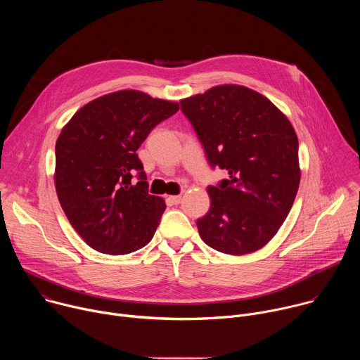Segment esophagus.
Listing matches in <instances>:
<instances>
[{"mask_svg":"<svg viewBox=\"0 0 360 360\" xmlns=\"http://www.w3.org/2000/svg\"><path fill=\"white\" fill-rule=\"evenodd\" d=\"M167 199H168V202H169L171 205H178V203H181V195H171V196H168Z\"/></svg>","mask_w":360,"mask_h":360,"instance_id":"obj_1","label":"esophagus"}]
</instances>
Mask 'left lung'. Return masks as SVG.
Returning <instances> with one entry per match:
<instances>
[{
	"label": "left lung",
	"mask_w": 360,
	"mask_h": 360,
	"mask_svg": "<svg viewBox=\"0 0 360 360\" xmlns=\"http://www.w3.org/2000/svg\"><path fill=\"white\" fill-rule=\"evenodd\" d=\"M212 168L211 208L196 221L208 246L229 255L264 248L286 219L300 181L299 142L272 102L242 85H218L181 101Z\"/></svg>",
	"instance_id": "left-lung-1"
}]
</instances>
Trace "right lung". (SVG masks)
Returning a JSON list of instances; mask_svg holds the SVG:
<instances>
[{
  "instance_id": "right-lung-1",
  "label": "right lung",
  "mask_w": 360,
  "mask_h": 360,
  "mask_svg": "<svg viewBox=\"0 0 360 360\" xmlns=\"http://www.w3.org/2000/svg\"><path fill=\"white\" fill-rule=\"evenodd\" d=\"M178 110V102L124 89L88 102L63 128L56 143V189L70 224L92 249L127 255L155 233L167 205L148 193L136 150Z\"/></svg>"
}]
</instances>
